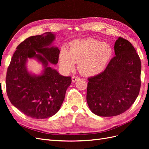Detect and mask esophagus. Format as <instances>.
<instances>
[{"label":"esophagus","mask_w":149,"mask_h":149,"mask_svg":"<svg viewBox=\"0 0 149 149\" xmlns=\"http://www.w3.org/2000/svg\"><path fill=\"white\" fill-rule=\"evenodd\" d=\"M71 78H72V82L74 83V82L78 80V79H79V77H78V76H74V75H73V76H72Z\"/></svg>","instance_id":"esophagus-1"}]
</instances>
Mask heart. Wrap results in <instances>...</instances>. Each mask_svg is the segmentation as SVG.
I'll list each match as a JSON object with an SVG mask.
<instances>
[{"instance_id":"b5f03b06","label":"heart","mask_w":149,"mask_h":149,"mask_svg":"<svg viewBox=\"0 0 149 149\" xmlns=\"http://www.w3.org/2000/svg\"><path fill=\"white\" fill-rule=\"evenodd\" d=\"M112 55V48L103 42L94 38L76 40L71 43L68 49H62L60 62L66 71H71L74 63H78L81 73L94 76L105 69Z\"/></svg>"}]
</instances>
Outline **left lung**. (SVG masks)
<instances>
[{
    "instance_id": "left-lung-1",
    "label": "left lung",
    "mask_w": 149,
    "mask_h": 149,
    "mask_svg": "<svg viewBox=\"0 0 149 149\" xmlns=\"http://www.w3.org/2000/svg\"><path fill=\"white\" fill-rule=\"evenodd\" d=\"M114 52L105 70L88 79V104L99 116L123 114L136 100L141 89V61L131 43L119 37Z\"/></svg>"
}]
</instances>
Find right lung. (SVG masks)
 Returning <instances> with one entry per match:
<instances>
[{
	"instance_id": "obj_1",
	"label": "right lung",
	"mask_w": 149,
	"mask_h": 149,
	"mask_svg": "<svg viewBox=\"0 0 149 149\" xmlns=\"http://www.w3.org/2000/svg\"><path fill=\"white\" fill-rule=\"evenodd\" d=\"M45 34L30 37L18 45L7 68L6 79L10 102L25 115L38 119L49 118L59 111L71 83V76H61L48 66L49 62L57 64L60 50L57 47H48L55 39V35L51 32ZM33 57L45 66L42 75H31L26 68L27 58Z\"/></svg>"
}]
</instances>
